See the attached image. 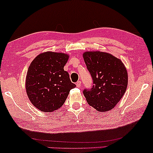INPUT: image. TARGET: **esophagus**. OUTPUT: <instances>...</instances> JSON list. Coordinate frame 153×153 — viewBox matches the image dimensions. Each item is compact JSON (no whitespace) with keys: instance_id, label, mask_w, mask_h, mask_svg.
Here are the masks:
<instances>
[{"instance_id":"esophagus-1","label":"esophagus","mask_w":153,"mask_h":153,"mask_svg":"<svg viewBox=\"0 0 153 153\" xmlns=\"http://www.w3.org/2000/svg\"><path fill=\"white\" fill-rule=\"evenodd\" d=\"M76 85L77 87H79V88H80L81 86V81H77Z\"/></svg>"}]
</instances>
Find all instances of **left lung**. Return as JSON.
Returning a JSON list of instances; mask_svg holds the SVG:
<instances>
[{
  "instance_id": "left-lung-1",
  "label": "left lung",
  "mask_w": 153,
  "mask_h": 153,
  "mask_svg": "<svg viewBox=\"0 0 153 153\" xmlns=\"http://www.w3.org/2000/svg\"><path fill=\"white\" fill-rule=\"evenodd\" d=\"M83 57L94 81L92 88L83 92L87 102L98 112L112 110L127 88L128 73L124 63L100 51H86Z\"/></svg>"
}]
</instances>
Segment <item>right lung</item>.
I'll list each match as a JSON object with an SVG mask.
<instances>
[{
    "mask_svg": "<svg viewBox=\"0 0 153 153\" xmlns=\"http://www.w3.org/2000/svg\"><path fill=\"white\" fill-rule=\"evenodd\" d=\"M69 55L48 51L35 57L27 73L25 88L31 102L41 112H50L62 106L71 89V82L64 67Z\"/></svg>",
    "mask_w": 153,
    "mask_h": 153,
    "instance_id": "add662e5",
    "label": "right lung"
}]
</instances>
